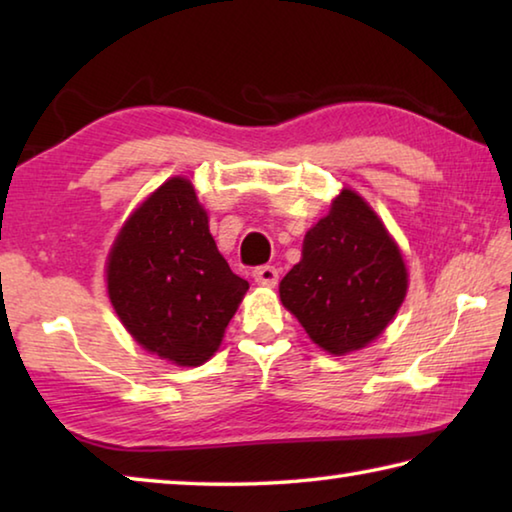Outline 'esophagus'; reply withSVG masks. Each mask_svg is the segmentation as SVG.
<instances>
[{
  "mask_svg": "<svg viewBox=\"0 0 512 512\" xmlns=\"http://www.w3.org/2000/svg\"><path fill=\"white\" fill-rule=\"evenodd\" d=\"M253 277H255L257 284H262V287H275L280 273H277L275 266H259L253 271Z\"/></svg>",
  "mask_w": 512,
  "mask_h": 512,
  "instance_id": "1",
  "label": "esophagus"
}]
</instances>
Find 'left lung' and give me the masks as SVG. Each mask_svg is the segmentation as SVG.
<instances>
[{"label": "left lung", "instance_id": "1", "mask_svg": "<svg viewBox=\"0 0 512 512\" xmlns=\"http://www.w3.org/2000/svg\"><path fill=\"white\" fill-rule=\"evenodd\" d=\"M406 287L409 273L393 237L357 192L343 189L305 235L280 298L318 348L341 357L384 332Z\"/></svg>", "mask_w": 512, "mask_h": 512}]
</instances>
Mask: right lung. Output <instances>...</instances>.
<instances>
[{
  "label": "right lung",
  "instance_id": "add662e5",
  "mask_svg": "<svg viewBox=\"0 0 512 512\" xmlns=\"http://www.w3.org/2000/svg\"><path fill=\"white\" fill-rule=\"evenodd\" d=\"M108 296L128 334L178 366L219 350L248 282L230 271L187 178H169L124 223L106 266Z\"/></svg>",
  "mask_w": 512,
  "mask_h": 512
}]
</instances>
